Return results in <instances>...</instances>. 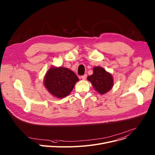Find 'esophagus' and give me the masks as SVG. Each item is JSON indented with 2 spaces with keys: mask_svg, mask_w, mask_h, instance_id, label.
Returning a JSON list of instances; mask_svg holds the SVG:
<instances>
[{
  "mask_svg": "<svg viewBox=\"0 0 155 155\" xmlns=\"http://www.w3.org/2000/svg\"><path fill=\"white\" fill-rule=\"evenodd\" d=\"M87 74H85L83 76H81V78L83 79V80H85L87 78Z\"/></svg>",
  "mask_w": 155,
  "mask_h": 155,
  "instance_id": "esophagus-1",
  "label": "esophagus"
}]
</instances>
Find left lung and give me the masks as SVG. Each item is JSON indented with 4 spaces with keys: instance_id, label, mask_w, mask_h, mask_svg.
<instances>
[{
    "instance_id": "8db88e82",
    "label": "left lung",
    "mask_w": 155,
    "mask_h": 155,
    "mask_svg": "<svg viewBox=\"0 0 155 155\" xmlns=\"http://www.w3.org/2000/svg\"><path fill=\"white\" fill-rule=\"evenodd\" d=\"M95 90L101 95L110 91L113 86V78L111 75L100 67L94 68V74L87 77Z\"/></svg>"
}]
</instances>
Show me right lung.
<instances>
[{
    "label": "right lung",
    "instance_id": "1",
    "mask_svg": "<svg viewBox=\"0 0 155 155\" xmlns=\"http://www.w3.org/2000/svg\"><path fill=\"white\" fill-rule=\"evenodd\" d=\"M79 80L73 71L65 67H51L44 77V85L53 96L61 98L68 95Z\"/></svg>",
    "mask_w": 155,
    "mask_h": 155
}]
</instances>
